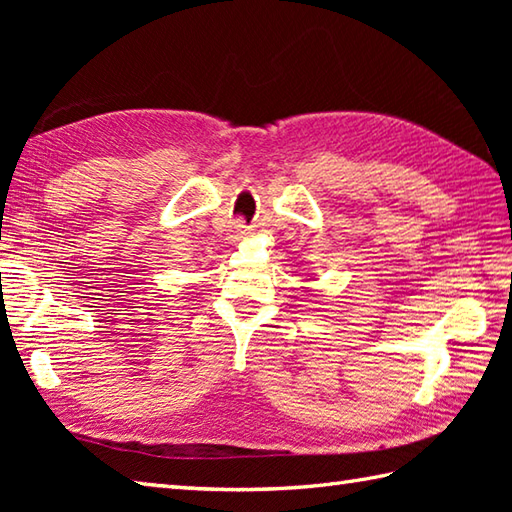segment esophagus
<instances>
[{
	"label": "esophagus",
	"instance_id": "obj_1",
	"mask_svg": "<svg viewBox=\"0 0 512 512\" xmlns=\"http://www.w3.org/2000/svg\"><path fill=\"white\" fill-rule=\"evenodd\" d=\"M246 231H248V226H246L244 222H235V224H233V231H231V239H233V242H239V239H244V237H246Z\"/></svg>",
	"mask_w": 512,
	"mask_h": 512
}]
</instances>
